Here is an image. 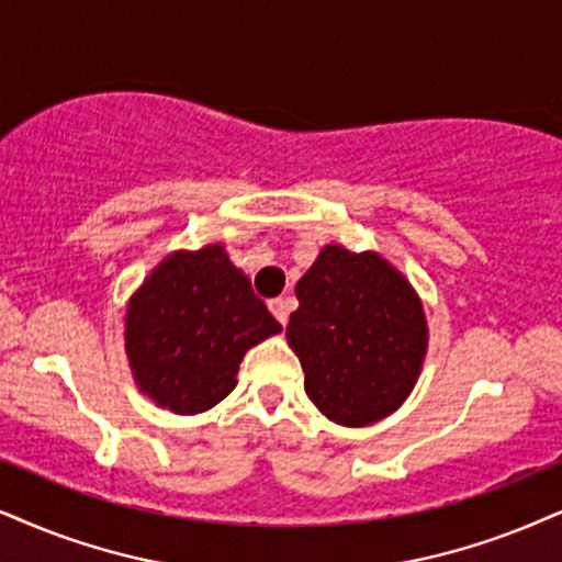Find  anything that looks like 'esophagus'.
<instances>
[{
	"instance_id": "1",
	"label": "esophagus",
	"mask_w": 562,
	"mask_h": 562,
	"mask_svg": "<svg viewBox=\"0 0 562 562\" xmlns=\"http://www.w3.org/2000/svg\"><path fill=\"white\" fill-rule=\"evenodd\" d=\"M269 311H272L274 318H277V322H280L282 326L288 324V316H290V303L285 301V297H272V301H269Z\"/></svg>"
}]
</instances>
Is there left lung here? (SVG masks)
I'll return each mask as SVG.
<instances>
[{"label":"left lung","mask_w":562,"mask_h":562,"mask_svg":"<svg viewBox=\"0 0 562 562\" xmlns=\"http://www.w3.org/2000/svg\"><path fill=\"white\" fill-rule=\"evenodd\" d=\"M288 342L305 394L339 425L392 415L415 386L428 347L420 297L379 254L326 246L295 285Z\"/></svg>","instance_id":"left-lung-1"}]
</instances>
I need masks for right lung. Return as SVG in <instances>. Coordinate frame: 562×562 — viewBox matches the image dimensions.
I'll return each instance as SVG.
<instances>
[{"mask_svg":"<svg viewBox=\"0 0 562 562\" xmlns=\"http://www.w3.org/2000/svg\"><path fill=\"white\" fill-rule=\"evenodd\" d=\"M277 331L282 326L217 244L168 257L126 308L134 381L179 415L225 400L248 347Z\"/></svg>","mask_w":562,"mask_h":562,"instance_id":"obj_1","label":"right lung"}]
</instances>
